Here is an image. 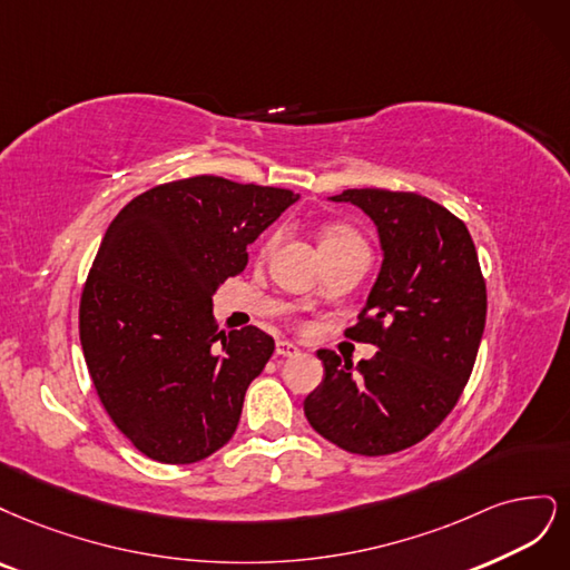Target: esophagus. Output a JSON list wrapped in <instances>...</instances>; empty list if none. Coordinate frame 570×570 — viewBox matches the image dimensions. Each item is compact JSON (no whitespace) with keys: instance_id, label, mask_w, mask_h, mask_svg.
<instances>
[{"instance_id":"1","label":"esophagus","mask_w":570,"mask_h":570,"mask_svg":"<svg viewBox=\"0 0 570 570\" xmlns=\"http://www.w3.org/2000/svg\"><path fill=\"white\" fill-rule=\"evenodd\" d=\"M277 355L279 357H296V355H301V347L291 341H277Z\"/></svg>"}]
</instances>
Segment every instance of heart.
Here are the masks:
<instances>
[{
    "label": "heart",
    "mask_w": 570,
    "mask_h": 570,
    "mask_svg": "<svg viewBox=\"0 0 570 570\" xmlns=\"http://www.w3.org/2000/svg\"><path fill=\"white\" fill-rule=\"evenodd\" d=\"M272 244H274V236L267 238L263 250L272 248ZM347 244H364L362 236L353 227H347V225H328L324 229V234H322V250L324 248H336V246H347Z\"/></svg>",
    "instance_id": "1"
}]
</instances>
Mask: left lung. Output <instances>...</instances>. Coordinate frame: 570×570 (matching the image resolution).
<instances>
[{"instance_id": "left-lung-1", "label": "left lung", "mask_w": 570, "mask_h": 570, "mask_svg": "<svg viewBox=\"0 0 570 570\" xmlns=\"http://www.w3.org/2000/svg\"><path fill=\"white\" fill-rule=\"evenodd\" d=\"M332 200L355 204L379 229V279L345 328L379 353L353 370L320 351L324 379L303 410L328 443L383 456L416 445L456 405L483 338L485 279L466 225L435 200L389 189H345Z\"/></svg>"}]
</instances>
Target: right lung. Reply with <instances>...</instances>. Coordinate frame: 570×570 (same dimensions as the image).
<instances>
[{
  "label": "right lung",
  "mask_w": 570,
  "mask_h": 570,
  "mask_svg": "<svg viewBox=\"0 0 570 570\" xmlns=\"http://www.w3.org/2000/svg\"><path fill=\"white\" fill-rule=\"evenodd\" d=\"M296 198L198 175L135 196L108 225L82 286L80 343L104 410L141 454L194 464L229 443L274 338L217 332L213 296Z\"/></svg>",
  "instance_id": "add662e5"
}]
</instances>
